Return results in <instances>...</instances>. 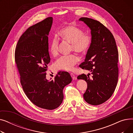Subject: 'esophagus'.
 <instances>
[{
    "label": "esophagus",
    "mask_w": 133,
    "mask_h": 133,
    "mask_svg": "<svg viewBox=\"0 0 133 133\" xmlns=\"http://www.w3.org/2000/svg\"><path fill=\"white\" fill-rule=\"evenodd\" d=\"M71 77H72L73 80H76V77L75 75L74 74L71 73Z\"/></svg>",
    "instance_id": "esophagus-1"
}]
</instances>
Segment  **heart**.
<instances>
[{
	"label": "heart",
	"instance_id": "1",
	"mask_svg": "<svg viewBox=\"0 0 133 133\" xmlns=\"http://www.w3.org/2000/svg\"><path fill=\"white\" fill-rule=\"evenodd\" d=\"M60 37L68 43L71 44V50L77 53L85 54L89 49L92 44V37L78 27L67 25L63 27L59 32ZM49 52L56 57L59 53V41L54 37L49 44ZM80 57L75 54L63 55L56 60L54 68L57 71H71L73 66L80 61Z\"/></svg>",
	"mask_w": 133,
	"mask_h": 133
}]
</instances>
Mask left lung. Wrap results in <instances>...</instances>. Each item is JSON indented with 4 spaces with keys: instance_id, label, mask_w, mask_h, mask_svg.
I'll return each instance as SVG.
<instances>
[{
    "instance_id": "1",
    "label": "left lung",
    "mask_w": 133,
    "mask_h": 133,
    "mask_svg": "<svg viewBox=\"0 0 133 133\" xmlns=\"http://www.w3.org/2000/svg\"><path fill=\"white\" fill-rule=\"evenodd\" d=\"M91 30L92 44L85 61L80 67L92 72V79L85 74L78 79L85 80L87 88L83 98L89 104L99 105L113 95L118 76V53L115 40L110 31L99 21L86 17L79 19Z\"/></svg>"
}]
</instances>
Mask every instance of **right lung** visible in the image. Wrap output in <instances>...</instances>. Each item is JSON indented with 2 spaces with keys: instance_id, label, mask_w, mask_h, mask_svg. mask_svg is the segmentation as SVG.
I'll return each mask as SVG.
<instances>
[{
  "instance_id": "add662e5",
  "label": "right lung",
  "mask_w": 133,
  "mask_h": 133,
  "mask_svg": "<svg viewBox=\"0 0 133 133\" xmlns=\"http://www.w3.org/2000/svg\"><path fill=\"white\" fill-rule=\"evenodd\" d=\"M53 18L48 17L24 32L15 50V62L20 83L29 99L45 109L58 108L64 99L63 89L72 79L67 72H59L54 79L46 78L50 62L48 38Z\"/></svg>"
}]
</instances>
